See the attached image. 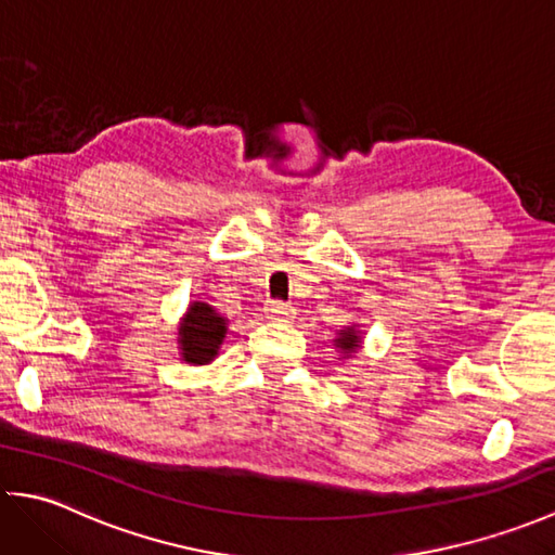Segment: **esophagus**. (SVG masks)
I'll use <instances>...</instances> for the list:
<instances>
[{
    "label": "esophagus",
    "instance_id": "esophagus-1",
    "mask_svg": "<svg viewBox=\"0 0 555 555\" xmlns=\"http://www.w3.org/2000/svg\"><path fill=\"white\" fill-rule=\"evenodd\" d=\"M264 312L271 317V320H291L296 310H293L291 302L284 300H267Z\"/></svg>",
    "mask_w": 555,
    "mask_h": 555
}]
</instances>
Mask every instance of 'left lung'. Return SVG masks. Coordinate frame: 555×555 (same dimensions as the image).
<instances>
[{
	"label": "left lung",
	"mask_w": 555,
	"mask_h": 555,
	"mask_svg": "<svg viewBox=\"0 0 555 555\" xmlns=\"http://www.w3.org/2000/svg\"><path fill=\"white\" fill-rule=\"evenodd\" d=\"M336 344H338V348H344V350H356L358 346H360V338H358V332H356V328H348V332H344V334H340L338 338H336Z\"/></svg>",
	"instance_id": "8db88e82"
}]
</instances>
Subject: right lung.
<instances>
[{"label": "right lung", "instance_id": "obj_1", "mask_svg": "<svg viewBox=\"0 0 555 555\" xmlns=\"http://www.w3.org/2000/svg\"><path fill=\"white\" fill-rule=\"evenodd\" d=\"M181 356L191 364H205L217 356L221 338L227 334V320L205 302H193L179 328Z\"/></svg>", "mask_w": 555, "mask_h": 555}]
</instances>
